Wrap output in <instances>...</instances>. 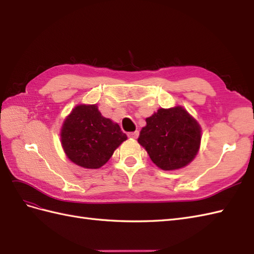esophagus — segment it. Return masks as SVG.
I'll use <instances>...</instances> for the list:
<instances>
[{
	"mask_svg": "<svg viewBox=\"0 0 254 254\" xmlns=\"http://www.w3.org/2000/svg\"><path fill=\"white\" fill-rule=\"evenodd\" d=\"M138 134H139V132H138V131H135V132L128 133V134H127V136H128L129 138H134V139H136V138L138 137Z\"/></svg>",
	"mask_w": 254,
	"mask_h": 254,
	"instance_id": "obj_1",
	"label": "esophagus"
}]
</instances>
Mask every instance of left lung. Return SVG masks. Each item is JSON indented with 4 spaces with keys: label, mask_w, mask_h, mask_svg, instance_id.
Segmentation results:
<instances>
[{
    "label": "left lung",
    "mask_w": 254,
    "mask_h": 254,
    "mask_svg": "<svg viewBox=\"0 0 254 254\" xmlns=\"http://www.w3.org/2000/svg\"><path fill=\"white\" fill-rule=\"evenodd\" d=\"M137 140L157 167L166 171L178 170L196 157L201 127L181 106L160 108L147 118Z\"/></svg>",
    "instance_id": "8db88e82"
}]
</instances>
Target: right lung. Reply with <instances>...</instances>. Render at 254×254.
<instances>
[{
	"mask_svg": "<svg viewBox=\"0 0 254 254\" xmlns=\"http://www.w3.org/2000/svg\"><path fill=\"white\" fill-rule=\"evenodd\" d=\"M127 138L118 123L102 116L97 105L75 106L61 131L64 154L85 169L103 167Z\"/></svg>",
	"mask_w": 254,
	"mask_h": 254,
	"instance_id": "add662e5",
	"label": "right lung"
}]
</instances>
